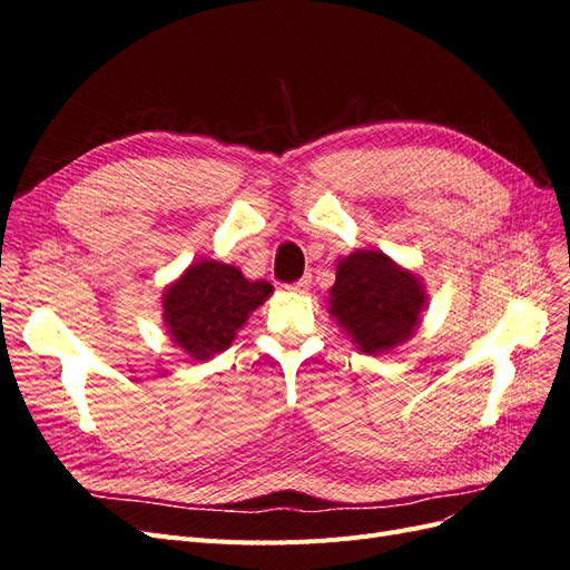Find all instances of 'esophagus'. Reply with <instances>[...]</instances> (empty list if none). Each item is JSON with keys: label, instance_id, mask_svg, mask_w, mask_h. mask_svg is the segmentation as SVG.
<instances>
[{"label": "esophagus", "instance_id": "obj_1", "mask_svg": "<svg viewBox=\"0 0 570 570\" xmlns=\"http://www.w3.org/2000/svg\"><path fill=\"white\" fill-rule=\"evenodd\" d=\"M308 285H312V278H308V275H306V278H299L297 283H289L287 289H289V292H306Z\"/></svg>", "mask_w": 570, "mask_h": 570}]
</instances>
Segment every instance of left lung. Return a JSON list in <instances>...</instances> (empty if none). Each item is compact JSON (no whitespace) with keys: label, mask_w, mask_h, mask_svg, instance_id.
Returning a JSON list of instances; mask_svg holds the SVG:
<instances>
[{"label":"left lung","mask_w":570,"mask_h":570,"mask_svg":"<svg viewBox=\"0 0 570 570\" xmlns=\"http://www.w3.org/2000/svg\"><path fill=\"white\" fill-rule=\"evenodd\" d=\"M331 314L364 354L394 350L421 321L425 292L411 271L383 252L358 249L337 264Z\"/></svg>","instance_id":"1"}]
</instances>
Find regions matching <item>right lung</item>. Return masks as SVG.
I'll list each match as a JSON object with an SVG mask.
<instances>
[{
    "mask_svg": "<svg viewBox=\"0 0 570 570\" xmlns=\"http://www.w3.org/2000/svg\"><path fill=\"white\" fill-rule=\"evenodd\" d=\"M271 292V283H252L239 268L204 258L164 292V321L178 347L204 361L230 347L235 333Z\"/></svg>",
    "mask_w": 570,
    "mask_h": 570,
    "instance_id": "obj_1",
    "label": "right lung"
}]
</instances>
